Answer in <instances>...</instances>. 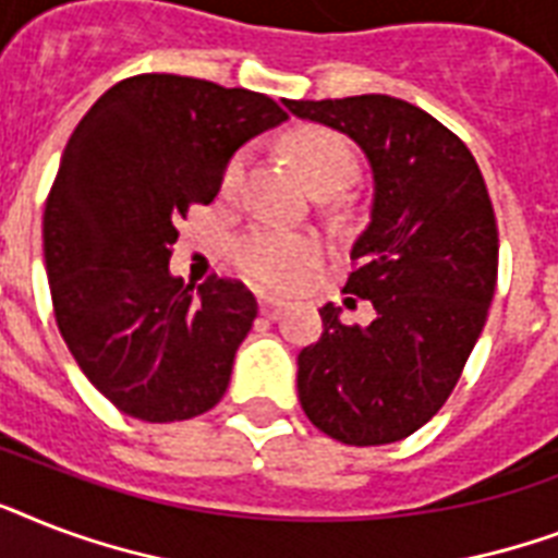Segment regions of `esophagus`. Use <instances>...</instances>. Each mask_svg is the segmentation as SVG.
I'll use <instances>...</instances> for the list:
<instances>
[{
	"instance_id": "1",
	"label": "esophagus",
	"mask_w": 558,
	"mask_h": 558,
	"mask_svg": "<svg viewBox=\"0 0 558 558\" xmlns=\"http://www.w3.org/2000/svg\"><path fill=\"white\" fill-rule=\"evenodd\" d=\"M257 304H260V313L266 315V318H278V315L287 310V301H280V298L275 295H260L257 298Z\"/></svg>"
}]
</instances>
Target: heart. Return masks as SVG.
<instances>
[{"label": "heart", "instance_id": "obj_1", "mask_svg": "<svg viewBox=\"0 0 558 558\" xmlns=\"http://www.w3.org/2000/svg\"><path fill=\"white\" fill-rule=\"evenodd\" d=\"M295 159L310 179V185L322 182H348L353 177V153L339 135L332 133H313L295 142ZM245 170V153H236L234 159L226 165L222 173V187L234 191L240 185ZM318 257V243L313 236L295 234L278 226L252 228L248 234L236 245V263L240 269L257 283L278 289H292L306 278V271L313 269Z\"/></svg>", "mask_w": 558, "mask_h": 558}]
</instances>
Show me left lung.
<instances>
[{
    "label": "left lung",
    "mask_w": 558,
    "mask_h": 558,
    "mask_svg": "<svg viewBox=\"0 0 558 558\" xmlns=\"http://www.w3.org/2000/svg\"><path fill=\"white\" fill-rule=\"evenodd\" d=\"M283 104L353 138L373 173L371 222L344 287L371 301L373 318L348 327L341 306L318 310L324 332L298 353V399L332 440L397 442L440 411L484 330L498 278L493 202L466 144L408 100Z\"/></svg>",
    "instance_id": "1"
}]
</instances>
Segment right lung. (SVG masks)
I'll return each instance as SVG.
<instances>
[{
	"mask_svg": "<svg viewBox=\"0 0 558 558\" xmlns=\"http://www.w3.org/2000/svg\"><path fill=\"white\" fill-rule=\"evenodd\" d=\"M287 121L260 92L135 74L104 92L65 144L43 217L65 348L124 414L177 423L222 399L257 301L240 280L170 275L177 222L208 205L245 142Z\"/></svg>",
	"mask_w": 558,
	"mask_h": 558,
	"instance_id": "right-lung-1",
	"label": "right lung"
}]
</instances>
